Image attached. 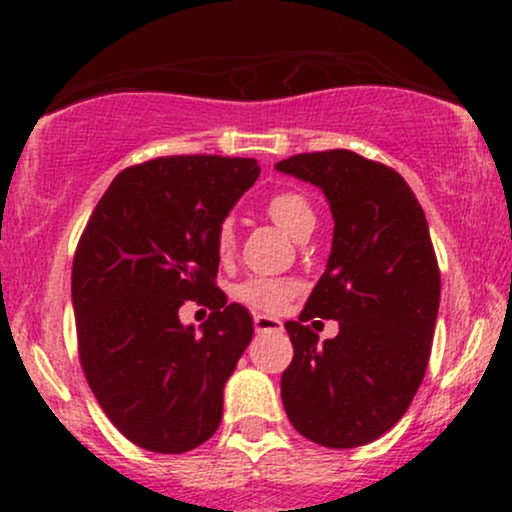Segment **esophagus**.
<instances>
[{"mask_svg": "<svg viewBox=\"0 0 512 512\" xmlns=\"http://www.w3.org/2000/svg\"><path fill=\"white\" fill-rule=\"evenodd\" d=\"M281 330H284V325H281V320H276V317L255 315V332H257V334H264V332H281Z\"/></svg>", "mask_w": 512, "mask_h": 512, "instance_id": "1", "label": "esophagus"}]
</instances>
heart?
Returning a JSON list of instances; mask_svg holds the SVG:
<instances>
[{"mask_svg":"<svg viewBox=\"0 0 512 512\" xmlns=\"http://www.w3.org/2000/svg\"><path fill=\"white\" fill-rule=\"evenodd\" d=\"M267 214L276 226L284 228L291 238H303L305 233H313L315 228V209L310 202L298 192H279L269 199ZM236 243V223L233 219H223L219 231H216V250L221 257H226ZM298 286L286 279H250L240 284L236 296L243 303L252 305L257 310H281L286 303L296 296Z\"/></svg>","mask_w":512,"mask_h":512,"instance_id":"1","label":"heart"}]
</instances>
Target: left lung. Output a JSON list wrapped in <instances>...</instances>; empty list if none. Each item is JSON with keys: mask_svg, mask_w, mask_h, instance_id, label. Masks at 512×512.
Returning <instances> with one entry per match:
<instances>
[{"mask_svg": "<svg viewBox=\"0 0 512 512\" xmlns=\"http://www.w3.org/2000/svg\"><path fill=\"white\" fill-rule=\"evenodd\" d=\"M274 168L320 187L334 219L325 274L298 322L284 325L286 416L317 445L358 448L402 419L431 356L440 272L424 209L402 175L354 151L298 154ZM313 316L337 319L338 337L320 343L304 325Z\"/></svg>", "mask_w": 512, "mask_h": 512, "instance_id": "obj_1", "label": "left lung"}]
</instances>
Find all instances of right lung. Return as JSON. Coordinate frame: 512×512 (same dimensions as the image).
Segmentation results:
<instances>
[{
	"mask_svg": "<svg viewBox=\"0 0 512 512\" xmlns=\"http://www.w3.org/2000/svg\"><path fill=\"white\" fill-rule=\"evenodd\" d=\"M255 158L166 156L122 170L93 209L72 269L79 356L113 426L180 455L221 424L223 387L252 342V317L216 289V231L255 185ZM207 302L197 333L185 300Z\"/></svg>",
	"mask_w": 512,
	"mask_h": 512,
	"instance_id": "add662e5",
	"label": "right lung"
}]
</instances>
